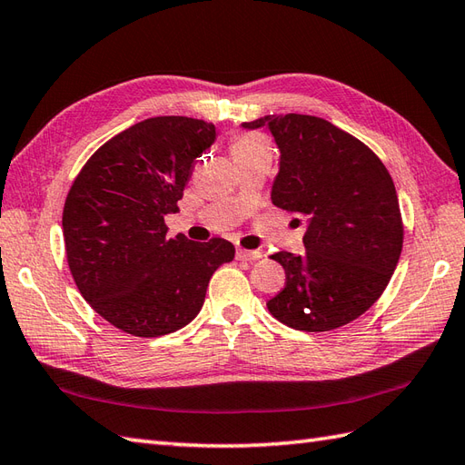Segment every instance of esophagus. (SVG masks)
Here are the masks:
<instances>
[{"label": "esophagus", "mask_w": 465, "mask_h": 465, "mask_svg": "<svg viewBox=\"0 0 465 465\" xmlns=\"http://www.w3.org/2000/svg\"><path fill=\"white\" fill-rule=\"evenodd\" d=\"M235 257L240 259V262H255V259H262L263 257V252H250V250H237Z\"/></svg>", "instance_id": "esophagus-1"}]
</instances>
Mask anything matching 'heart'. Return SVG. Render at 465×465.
<instances>
[{"instance_id": "1", "label": "heart", "mask_w": 465, "mask_h": 465, "mask_svg": "<svg viewBox=\"0 0 465 465\" xmlns=\"http://www.w3.org/2000/svg\"><path fill=\"white\" fill-rule=\"evenodd\" d=\"M230 150L237 162L259 153H272V144H269V140L259 133H242L232 138Z\"/></svg>"}]
</instances>
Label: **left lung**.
Segmentation results:
<instances>
[{
	"instance_id": "8db88e82",
	"label": "left lung",
	"mask_w": 465,
	"mask_h": 465,
	"mask_svg": "<svg viewBox=\"0 0 465 465\" xmlns=\"http://www.w3.org/2000/svg\"><path fill=\"white\" fill-rule=\"evenodd\" d=\"M243 126H269L282 150L272 200L307 222L303 253L272 255L285 287L267 301L269 312L305 332L349 325L376 303L401 259L404 223L391 174L325 118L269 114Z\"/></svg>"
}]
</instances>
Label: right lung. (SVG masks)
Returning <instances> with one entry per match:
<instances>
[{
  "mask_svg": "<svg viewBox=\"0 0 465 465\" xmlns=\"http://www.w3.org/2000/svg\"><path fill=\"white\" fill-rule=\"evenodd\" d=\"M215 138L212 123L154 116L86 160L63 208L71 275L99 315L133 337H162L198 315L210 277L235 255L222 237H168L166 213Z\"/></svg>",
  "mask_w": 465,
  "mask_h": 465,
  "instance_id": "obj_1",
  "label": "right lung"
}]
</instances>
